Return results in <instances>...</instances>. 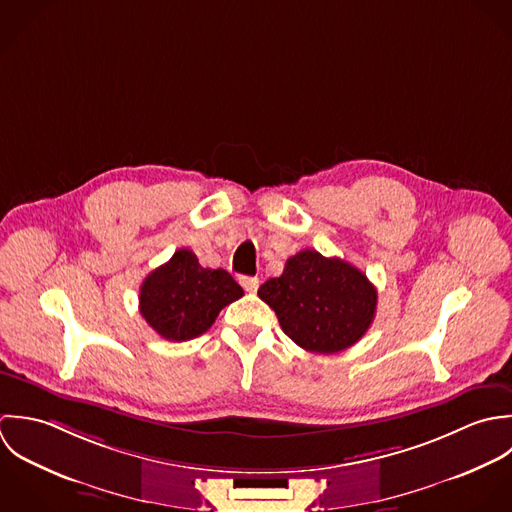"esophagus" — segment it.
Returning <instances> with one entry per match:
<instances>
[{
	"instance_id": "34e87169",
	"label": "esophagus",
	"mask_w": 512,
	"mask_h": 512,
	"mask_svg": "<svg viewBox=\"0 0 512 512\" xmlns=\"http://www.w3.org/2000/svg\"><path fill=\"white\" fill-rule=\"evenodd\" d=\"M239 283H241V287L247 291V293H257V289H259V279L257 277H239Z\"/></svg>"
}]
</instances>
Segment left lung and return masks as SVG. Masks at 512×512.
I'll use <instances>...</instances> for the list:
<instances>
[{"mask_svg":"<svg viewBox=\"0 0 512 512\" xmlns=\"http://www.w3.org/2000/svg\"><path fill=\"white\" fill-rule=\"evenodd\" d=\"M257 295L295 344L318 354L356 344L378 305V291L360 269L312 249L289 257L283 275L263 283Z\"/></svg>","mask_w":512,"mask_h":512,"instance_id":"obj_1","label":"left lung"}]
</instances>
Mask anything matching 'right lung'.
Listing matches in <instances>:
<instances>
[{"label":"right lung","instance_id":"1","mask_svg":"<svg viewBox=\"0 0 512 512\" xmlns=\"http://www.w3.org/2000/svg\"><path fill=\"white\" fill-rule=\"evenodd\" d=\"M243 297L223 269H204L190 249H178L140 287V314L166 340H192L215 322L219 310Z\"/></svg>","mask_w":512,"mask_h":512}]
</instances>
